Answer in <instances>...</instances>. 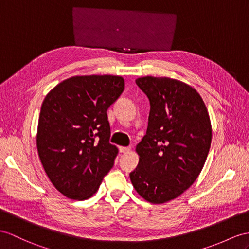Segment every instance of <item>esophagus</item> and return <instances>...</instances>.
Listing matches in <instances>:
<instances>
[{"label":"esophagus","mask_w":249,"mask_h":249,"mask_svg":"<svg viewBox=\"0 0 249 249\" xmlns=\"http://www.w3.org/2000/svg\"><path fill=\"white\" fill-rule=\"evenodd\" d=\"M131 148L130 147H119V151L121 153H128L130 152Z\"/></svg>","instance_id":"esophagus-1"}]
</instances>
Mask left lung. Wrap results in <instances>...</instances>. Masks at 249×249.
Segmentation results:
<instances>
[{"label": "left lung", "mask_w": 249, "mask_h": 249, "mask_svg": "<svg viewBox=\"0 0 249 249\" xmlns=\"http://www.w3.org/2000/svg\"><path fill=\"white\" fill-rule=\"evenodd\" d=\"M136 84L149 98L150 114L130 178L145 201L162 204L179 196L201 173L211 144L210 118L202 97L184 82L147 76Z\"/></svg>", "instance_id": "obj_1"}]
</instances>
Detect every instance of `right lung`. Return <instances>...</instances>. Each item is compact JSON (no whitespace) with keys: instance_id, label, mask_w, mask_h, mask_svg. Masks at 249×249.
Segmentation results:
<instances>
[{"instance_id":"1","label":"right lung","mask_w":249,"mask_h":249,"mask_svg":"<svg viewBox=\"0 0 249 249\" xmlns=\"http://www.w3.org/2000/svg\"><path fill=\"white\" fill-rule=\"evenodd\" d=\"M124 89L123 77L76 76L46 95L39 116L37 148L54 188L71 199L92 196L118 153L110 143L107 111Z\"/></svg>"}]
</instances>
